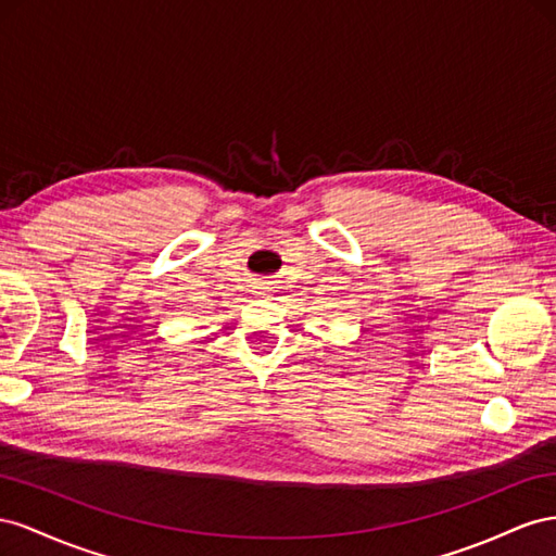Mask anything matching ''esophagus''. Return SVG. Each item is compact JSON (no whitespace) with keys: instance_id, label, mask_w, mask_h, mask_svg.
Wrapping results in <instances>:
<instances>
[{"instance_id":"1","label":"esophagus","mask_w":556,"mask_h":556,"mask_svg":"<svg viewBox=\"0 0 556 556\" xmlns=\"http://www.w3.org/2000/svg\"><path fill=\"white\" fill-rule=\"evenodd\" d=\"M263 289H265V287H263V283H258V291H256V293H261V295H263Z\"/></svg>"}]
</instances>
